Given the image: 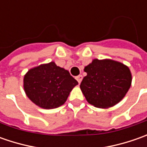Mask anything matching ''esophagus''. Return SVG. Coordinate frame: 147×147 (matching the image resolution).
Masks as SVG:
<instances>
[{"label": "esophagus", "mask_w": 147, "mask_h": 147, "mask_svg": "<svg viewBox=\"0 0 147 147\" xmlns=\"http://www.w3.org/2000/svg\"><path fill=\"white\" fill-rule=\"evenodd\" d=\"M76 79L77 81L78 82V83H81V82H82V75H78V76L76 77Z\"/></svg>", "instance_id": "1"}]
</instances>
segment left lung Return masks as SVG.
Listing matches in <instances>:
<instances>
[{"instance_id":"8db88e82","label":"left lung","mask_w":147,"mask_h":147,"mask_svg":"<svg viewBox=\"0 0 147 147\" xmlns=\"http://www.w3.org/2000/svg\"><path fill=\"white\" fill-rule=\"evenodd\" d=\"M87 73L80 88L88 103L99 108H108L119 103L132 82L127 66L111 59H94L85 67Z\"/></svg>"}]
</instances>
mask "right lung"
Here are the masks:
<instances>
[{
    "label": "right lung",
    "mask_w": 147,
    "mask_h": 147,
    "mask_svg": "<svg viewBox=\"0 0 147 147\" xmlns=\"http://www.w3.org/2000/svg\"><path fill=\"white\" fill-rule=\"evenodd\" d=\"M78 83L69 71L54 62L32 69L24 78V88L28 97L43 109L62 105Z\"/></svg>",
    "instance_id": "right-lung-1"
}]
</instances>
